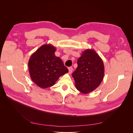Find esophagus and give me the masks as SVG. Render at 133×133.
Wrapping results in <instances>:
<instances>
[{"mask_svg": "<svg viewBox=\"0 0 133 133\" xmlns=\"http://www.w3.org/2000/svg\"><path fill=\"white\" fill-rule=\"evenodd\" d=\"M68 70H69V73L71 74L72 71H73V68L72 67H69L68 68Z\"/></svg>", "mask_w": 133, "mask_h": 133, "instance_id": "34e87169", "label": "esophagus"}]
</instances>
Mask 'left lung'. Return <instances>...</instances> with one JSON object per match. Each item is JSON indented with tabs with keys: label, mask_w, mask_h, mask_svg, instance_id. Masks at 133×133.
<instances>
[{
	"label": "left lung",
	"mask_w": 133,
	"mask_h": 133,
	"mask_svg": "<svg viewBox=\"0 0 133 133\" xmlns=\"http://www.w3.org/2000/svg\"><path fill=\"white\" fill-rule=\"evenodd\" d=\"M77 63L78 67L72 74L76 89L84 94L94 91L104 78L102 59L93 49H87L83 52Z\"/></svg>",
	"instance_id": "left-lung-1"
}]
</instances>
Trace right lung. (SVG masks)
Segmentation results:
<instances>
[{
  "label": "right lung",
  "mask_w": 133,
  "mask_h": 133,
  "mask_svg": "<svg viewBox=\"0 0 133 133\" xmlns=\"http://www.w3.org/2000/svg\"><path fill=\"white\" fill-rule=\"evenodd\" d=\"M55 50L51 44H44L31 55L28 62L31 80L43 89L54 85L60 76L69 71L62 59L55 55Z\"/></svg>",
  "instance_id": "1"
}]
</instances>
